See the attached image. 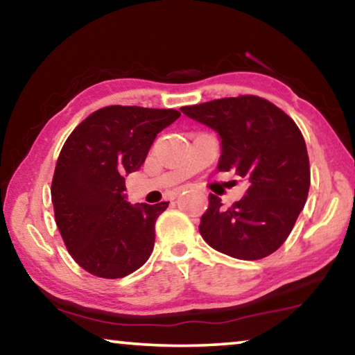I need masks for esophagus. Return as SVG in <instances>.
I'll list each match as a JSON object with an SVG mask.
<instances>
[{
    "label": "esophagus",
    "mask_w": 355,
    "mask_h": 355,
    "mask_svg": "<svg viewBox=\"0 0 355 355\" xmlns=\"http://www.w3.org/2000/svg\"><path fill=\"white\" fill-rule=\"evenodd\" d=\"M188 188H193V187H191V184H188V187H184V188H180V189H177V191H175V196H177V194H180V193H182V189H188Z\"/></svg>",
    "instance_id": "34e87169"
}]
</instances>
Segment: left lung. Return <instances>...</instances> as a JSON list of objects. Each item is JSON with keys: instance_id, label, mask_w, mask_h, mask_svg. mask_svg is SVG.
<instances>
[{"instance_id": "8db88e82", "label": "left lung", "mask_w": 355, "mask_h": 355, "mask_svg": "<svg viewBox=\"0 0 355 355\" xmlns=\"http://www.w3.org/2000/svg\"><path fill=\"white\" fill-rule=\"evenodd\" d=\"M180 110L219 134L218 168L234 171L248 184L227 210L215 194L208 196L202 239L243 261L272 254L289 237L308 198L309 159L300 129L277 105L251 94Z\"/></svg>"}]
</instances>
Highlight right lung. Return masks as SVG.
<instances>
[{"label": "right lung", "instance_id": "obj_1", "mask_svg": "<svg viewBox=\"0 0 355 355\" xmlns=\"http://www.w3.org/2000/svg\"><path fill=\"white\" fill-rule=\"evenodd\" d=\"M173 109L109 105L87 116L61 148L52 180L55 221L72 259L94 277L136 272L155 246V223L168 202L126 200L125 177L144 164Z\"/></svg>", "mask_w": 355, "mask_h": 355}]
</instances>
